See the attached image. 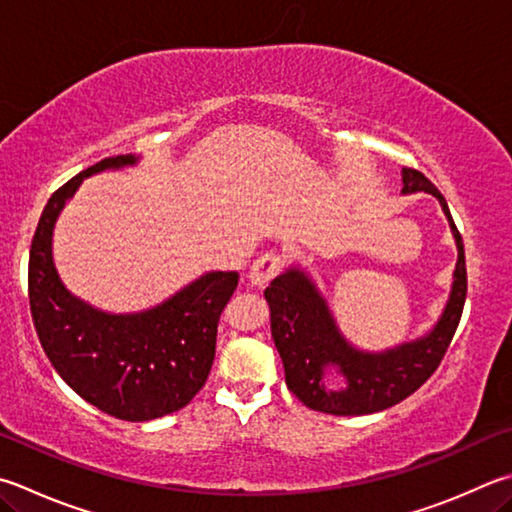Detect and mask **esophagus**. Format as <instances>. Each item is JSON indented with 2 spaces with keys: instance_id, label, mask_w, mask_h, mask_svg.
Listing matches in <instances>:
<instances>
[{
  "instance_id": "esophagus-1",
  "label": "esophagus",
  "mask_w": 512,
  "mask_h": 512,
  "mask_svg": "<svg viewBox=\"0 0 512 512\" xmlns=\"http://www.w3.org/2000/svg\"><path fill=\"white\" fill-rule=\"evenodd\" d=\"M282 271V257L275 253H266L259 259H255L253 266L248 271V284L250 286H266L273 277Z\"/></svg>"
}]
</instances>
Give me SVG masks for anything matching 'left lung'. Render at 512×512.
I'll list each match as a JSON object with an SVG mask.
<instances>
[{"mask_svg": "<svg viewBox=\"0 0 512 512\" xmlns=\"http://www.w3.org/2000/svg\"><path fill=\"white\" fill-rule=\"evenodd\" d=\"M401 194L425 192L441 203L457 246L448 300L430 329L401 345L369 351L345 336L318 282L300 262H293L264 291L271 311V336L280 353L286 385L315 412L360 416L387 410L414 394L439 367L459 327L466 304V255L448 203L418 170L403 167ZM338 375L340 384L332 380Z\"/></svg>", "mask_w": 512, "mask_h": 512, "instance_id": "left-lung-1", "label": "left lung"}]
</instances>
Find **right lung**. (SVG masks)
<instances>
[{
	"mask_svg": "<svg viewBox=\"0 0 512 512\" xmlns=\"http://www.w3.org/2000/svg\"><path fill=\"white\" fill-rule=\"evenodd\" d=\"M138 163L136 154L114 156L64 183L44 206L29 257L31 315L46 358L82 401L134 423L179 412L206 385L219 315L239 280L235 271H206L132 313L98 309L69 291L53 259L60 212L89 176Z\"/></svg>",
	"mask_w": 512,
	"mask_h": 512,
	"instance_id": "right-lung-1",
	"label": "right lung"
}]
</instances>
